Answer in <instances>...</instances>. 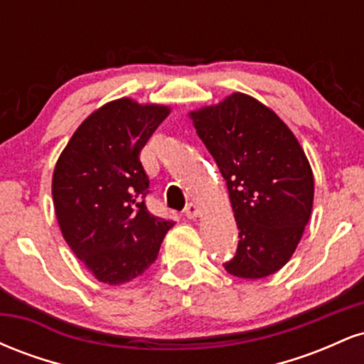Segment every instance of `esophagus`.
Returning a JSON list of instances; mask_svg holds the SVG:
<instances>
[{"instance_id": "34e87169", "label": "esophagus", "mask_w": 364, "mask_h": 364, "mask_svg": "<svg viewBox=\"0 0 364 364\" xmlns=\"http://www.w3.org/2000/svg\"><path fill=\"white\" fill-rule=\"evenodd\" d=\"M198 214H200V208H198V205H196V203L190 202L185 207V215L188 217V219H195V217L198 215Z\"/></svg>"}]
</instances>
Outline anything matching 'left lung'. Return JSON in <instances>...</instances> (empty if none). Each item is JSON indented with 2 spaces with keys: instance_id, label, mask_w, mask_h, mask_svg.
I'll return each instance as SVG.
<instances>
[{
  "instance_id": "left-lung-1",
  "label": "left lung",
  "mask_w": 364,
  "mask_h": 364,
  "mask_svg": "<svg viewBox=\"0 0 364 364\" xmlns=\"http://www.w3.org/2000/svg\"><path fill=\"white\" fill-rule=\"evenodd\" d=\"M225 179L240 229L229 274L263 279L294 253L313 207V173L301 145L279 116L245 94L191 112Z\"/></svg>"
}]
</instances>
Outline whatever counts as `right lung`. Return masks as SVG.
<instances>
[{
	"mask_svg": "<svg viewBox=\"0 0 364 364\" xmlns=\"http://www.w3.org/2000/svg\"><path fill=\"white\" fill-rule=\"evenodd\" d=\"M169 107L132 99L87 118L58 159L53 200L63 237L101 282L123 284L156 262L173 220L150 214L140 152Z\"/></svg>",
	"mask_w": 364,
	"mask_h": 364,
	"instance_id": "add662e5",
	"label": "right lung"
}]
</instances>
